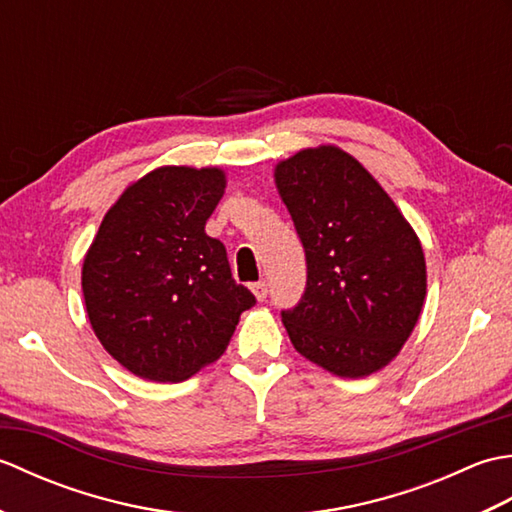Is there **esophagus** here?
Returning a JSON list of instances; mask_svg holds the SVG:
<instances>
[{
  "mask_svg": "<svg viewBox=\"0 0 512 512\" xmlns=\"http://www.w3.org/2000/svg\"><path fill=\"white\" fill-rule=\"evenodd\" d=\"M250 290L255 292L257 301H264L268 297V284H266V281H255V284L250 286Z\"/></svg>",
  "mask_w": 512,
  "mask_h": 512,
  "instance_id": "obj_1",
  "label": "esophagus"
}]
</instances>
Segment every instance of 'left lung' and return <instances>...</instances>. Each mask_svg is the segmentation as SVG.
<instances>
[{
  "mask_svg": "<svg viewBox=\"0 0 512 512\" xmlns=\"http://www.w3.org/2000/svg\"><path fill=\"white\" fill-rule=\"evenodd\" d=\"M275 180L306 250V290L281 310L295 350L345 378L385 367L416 325L427 266L416 233L369 171L336 147L303 149Z\"/></svg>",
  "mask_w": 512,
  "mask_h": 512,
  "instance_id": "1",
  "label": "left lung"
}]
</instances>
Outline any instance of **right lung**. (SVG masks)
<instances>
[{"mask_svg":"<svg viewBox=\"0 0 512 512\" xmlns=\"http://www.w3.org/2000/svg\"><path fill=\"white\" fill-rule=\"evenodd\" d=\"M226 187L220 169L162 167L103 217L83 262L94 334L129 372L180 383L226 350L257 299L237 284L226 246L204 231Z\"/></svg>","mask_w":512,"mask_h":512,"instance_id":"right-lung-1","label":"right lung"}]
</instances>
